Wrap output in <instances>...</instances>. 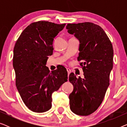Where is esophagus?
Returning <instances> with one entry per match:
<instances>
[{
	"instance_id": "esophagus-1",
	"label": "esophagus",
	"mask_w": 127,
	"mask_h": 127,
	"mask_svg": "<svg viewBox=\"0 0 127 127\" xmlns=\"http://www.w3.org/2000/svg\"><path fill=\"white\" fill-rule=\"evenodd\" d=\"M66 70L67 71V73H68V76H69V74L71 73V70L69 68H66Z\"/></svg>"
}]
</instances>
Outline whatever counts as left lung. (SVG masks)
Instances as JSON below:
<instances>
[{
  "label": "left lung",
  "instance_id": "1",
  "mask_svg": "<svg viewBox=\"0 0 127 127\" xmlns=\"http://www.w3.org/2000/svg\"><path fill=\"white\" fill-rule=\"evenodd\" d=\"M66 29L80 41L77 61H81L84 76L81 79L73 73L69 74V80L74 87L69 96L70 108L77 115L88 116L102 103L110 84L112 44L103 29L92 22L68 24Z\"/></svg>",
  "mask_w": 127,
  "mask_h": 127
}]
</instances>
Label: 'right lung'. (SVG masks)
<instances>
[{
    "mask_svg": "<svg viewBox=\"0 0 127 127\" xmlns=\"http://www.w3.org/2000/svg\"><path fill=\"white\" fill-rule=\"evenodd\" d=\"M66 24L40 21L28 26L20 34L13 51L15 84L28 108L36 113L51 108L52 94L67 81V72L62 66L50 72L47 67L53 54V41Z\"/></svg>",
    "mask_w": 127,
    "mask_h": 127,
    "instance_id": "right-lung-1",
    "label": "right lung"
}]
</instances>
